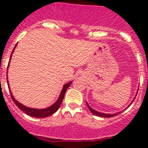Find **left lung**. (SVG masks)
I'll return each mask as SVG.
<instances>
[{"instance_id": "8db88e82", "label": "left lung", "mask_w": 148, "mask_h": 148, "mask_svg": "<svg viewBox=\"0 0 148 148\" xmlns=\"http://www.w3.org/2000/svg\"><path fill=\"white\" fill-rule=\"evenodd\" d=\"M134 101V100H133ZM133 102V101H132ZM87 107H88V108L90 109V110L91 111V113H92V114L95 115V116H100V117H104V118H110V117H113V116H117V115H119V113H115V114H106V113H99V112H98V111L96 110H94L92 108H90V106L87 103Z\"/></svg>"}]
</instances>
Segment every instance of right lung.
I'll list each match as a JSON object with an SVG mask.
<instances>
[{
  "instance_id": "add662e5",
  "label": "right lung",
  "mask_w": 148,
  "mask_h": 148,
  "mask_svg": "<svg viewBox=\"0 0 148 148\" xmlns=\"http://www.w3.org/2000/svg\"><path fill=\"white\" fill-rule=\"evenodd\" d=\"M15 47H16V45L15 46ZM15 47H14L12 52V54L13 51H14V49H15ZM10 58H11V57H10ZM9 62H10V61H9ZM8 66H9V65H8ZM7 84H8V80H7ZM70 84H71V82H69V83L66 84L64 86L59 98H58L57 101H56L54 104L50 106L49 108H45V109H42V110L33 109V108H27V107H25V106L21 104V103H19L18 101H16L15 99H14L12 94L11 93V91H10V93H11L10 95H11V98L12 99V101L15 102V104L18 106V108H19L21 110H22L23 112L27 113V115H29L30 116H32V117H35V118H45V117H47V116L53 115V113H56V111L59 109L61 102H62L63 99H64V96L65 92H66L68 87H70ZM8 85H9V84H8ZM9 88H10V87H9Z\"/></svg>"
}]
</instances>
